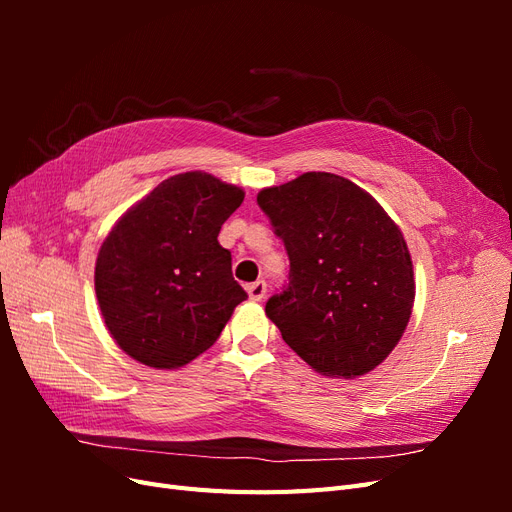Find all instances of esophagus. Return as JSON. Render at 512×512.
<instances>
[{
  "label": "esophagus",
  "instance_id": "esophagus-1",
  "mask_svg": "<svg viewBox=\"0 0 512 512\" xmlns=\"http://www.w3.org/2000/svg\"><path fill=\"white\" fill-rule=\"evenodd\" d=\"M245 290H247V294H250L252 301H262V299H265V294H267V284L258 280L254 284H247Z\"/></svg>",
  "mask_w": 512,
  "mask_h": 512
}]
</instances>
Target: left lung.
Returning a JSON list of instances; mask_svg holds the SVG:
<instances>
[{
    "instance_id": "1",
    "label": "left lung",
    "mask_w": 512,
    "mask_h": 512,
    "mask_svg": "<svg viewBox=\"0 0 512 512\" xmlns=\"http://www.w3.org/2000/svg\"><path fill=\"white\" fill-rule=\"evenodd\" d=\"M290 260L265 312L322 376L378 367L404 335L414 271L399 226L374 196L333 173H303L258 194Z\"/></svg>"
}]
</instances>
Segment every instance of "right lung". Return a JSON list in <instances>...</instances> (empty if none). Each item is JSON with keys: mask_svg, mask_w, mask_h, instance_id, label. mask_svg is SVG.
Wrapping results in <instances>:
<instances>
[{"mask_svg": "<svg viewBox=\"0 0 512 512\" xmlns=\"http://www.w3.org/2000/svg\"><path fill=\"white\" fill-rule=\"evenodd\" d=\"M243 190L209 173L162 181L121 215L96 260L108 333L134 361L177 369L215 344L247 299L218 241Z\"/></svg>", "mask_w": 512, "mask_h": 512, "instance_id": "add662e5", "label": "right lung"}]
</instances>
